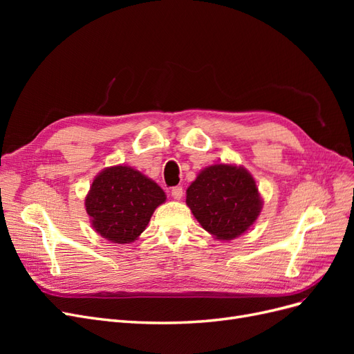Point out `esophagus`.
Returning a JSON list of instances; mask_svg holds the SVG:
<instances>
[{
  "label": "esophagus",
  "instance_id": "esophagus-1",
  "mask_svg": "<svg viewBox=\"0 0 354 354\" xmlns=\"http://www.w3.org/2000/svg\"><path fill=\"white\" fill-rule=\"evenodd\" d=\"M171 196H173V198L177 199V201L183 198V187H181V186H176V187L171 189Z\"/></svg>",
  "mask_w": 354,
  "mask_h": 354
}]
</instances>
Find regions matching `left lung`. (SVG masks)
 <instances>
[{
	"label": "left lung",
	"mask_w": 354,
	"mask_h": 354,
	"mask_svg": "<svg viewBox=\"0 0 354 354\" xmlns=\"http://www.w3.org/2000/svg\"><path fill=\"white\" fill-rule=\"evenodd\" d=\"M186 203L201 226L220 241L243 234L263 208L250 171L232 164L202 169L186 190Z\"/></svg>",
	"instance_id": "1"
}]
</instances>
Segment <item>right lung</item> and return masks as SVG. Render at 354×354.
I'll list each match as a JSON object with an SVG mask.
<instances>
[{"label":"right lung","mask_w":354,"mask_h":354,"mask_svg":"<svg viewBox=\"0 0 354 354\" xmlns=\"http://www.w3.org/2000/svg\"><path fill=\"white\" fill-rule=\"evenodd\" d=\"M167 199L153 180L127 165L104 168L85 196L93 229L113 243H130L147 227L153 211Z\"/></svg>","instance_id":"obj_1"}]
</instances>
